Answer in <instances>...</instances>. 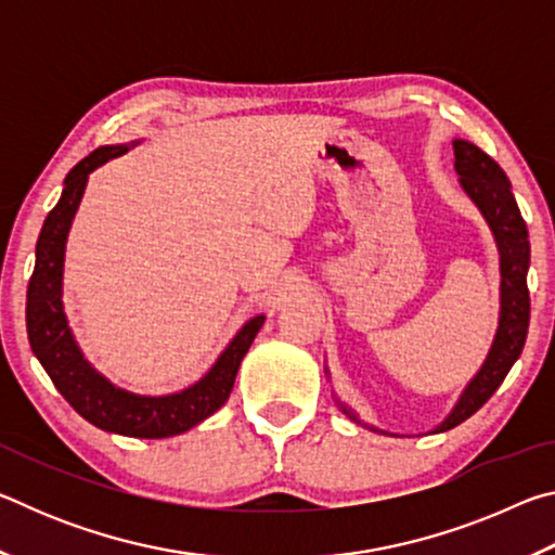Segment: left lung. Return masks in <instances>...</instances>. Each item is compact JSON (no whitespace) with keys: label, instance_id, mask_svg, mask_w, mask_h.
<instances>
[{"label":"left lung","instance_id":"8db88e82","mask_svg":"<svg viewBox=\"0 0 555 555\" xmlns=\"http://www.w3.org/2000/svg\"><path fill=\"white\" fill-rule=\"evenodd\" d=\"M455 171L460 176V185L473 198V203L485 215L487 224L492 228V234L500 247V264H502V313H500V331H496L494 345L482 370L477 377L469 382L463 397H460L453 413L436 428L450 430L465 418L473 416L477 409H482L487 399L500 389L506 374H509L512 364L519 360L524 350L526 333H529V313H531V298L529 286H526V271H529V230L519 212V205L514 201L512 183L506 173L494 162L490 154H485L480 146L455 139ZM343 411L357 424H362L350 409ZM384 434V430H379Z\"/></svg>","mask_w":555,"mask_h":555}]
</instances>
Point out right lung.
<instances>
[{"label": "right lung", "instance_id": "right-lung-1", "mask_svg": "<svg viewBox=\"0 0 555 555\" xmlns=\"http://www.w3.org/2000/svg\"><path fill=\"white\" fill-rule=\"evenodd\" d=\"M125 152L127 146H100L65 176L61 201L49 212L36 242V267L26 291V333L55 389L92 426L119 436L168 438L201 424L230 399L242 357L264 325V315L251 318L234 335L228 350L198 384L171 397H137L115 389L82 360L61 304L65 240L90 171Z\"/></svg>", "mask_w": 555, "mask_h": 555}]
</instances>
